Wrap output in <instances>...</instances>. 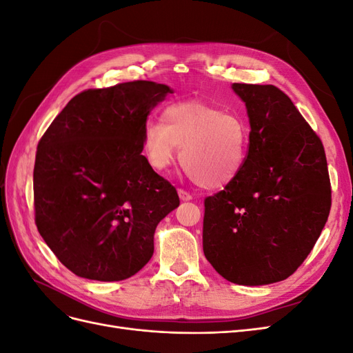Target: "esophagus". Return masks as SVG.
Wrapping results in <instances>:
<instances>
[{
    "label": "esophagus",
    "mask_w": 353,
    "mask_h": 353,
    "mask_svg": "<svg viewBox=\"0 0 353 353\" xmlns=\"http://www.w3.org/2000/svg\"><path fill=\"white\" fill-rule=\"evenodd\" d=\"M178 196H179V199L183 200V201H188V200L193 199V194H190L188 191L184 190V188H179V190H178Z\"/></svg>",
    "instance_id": "34e87169"
}]
</instances>
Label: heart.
<instances>
[{"label": "heart", "instance_id": "obj_1", "mask_svg": "<svg viewBox=\"0 0 353 353\" xmlns=\"http://www.w3.org/2000/svg\"><path fill=\"white\" fill-rule=\"evenodd\" d=\"M249 128L241 117L203 103L166 108L162 122L148 119L141 134L148 165L163 172L178 157L188 176L203 188L218 190L237 179L248 157Z\"/></svg>", "mask_w": 353, "mask_h": 353}]
</instances>
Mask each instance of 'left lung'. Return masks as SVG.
<instances>
[{
	"label": "left lung",
	"instance_id": "obj_1",
	"mask_svg": "<svg viewBox=\"0 0 353 353\" xmlns=\"http://www.w3.org/2000/svg\"><path fill=\"white\" fill-rule=\"evenodd\" d=\"M245 103L249 150L237 179L205 199L203 252L241 285L285 280L311 253L331 208L324 145L274 85L232 83Z\"/></svg>",
	"mask_w": 353,
	"mask_h": 353
}]
</instances>
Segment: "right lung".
<instances>
[{
	"mask_svg": "<svg viewBox=\"0 0 353 353\" xmlns=\"http://www.w3.org/2000/svg\"><path fill=\"white\" fill-rule=\"evenodd\" d=\"M169 92L152 81L85 90L41 137L37 228L82 279L121 281L137 274L153 256L157 223L179 205L175 187L141 154L144 122Z\"/></svg>",
	"mask_w": 353,
	"mask_h": 353,
	"instance_id": "right-lung-1",
	"label": "right lung"
}]
</instances>
